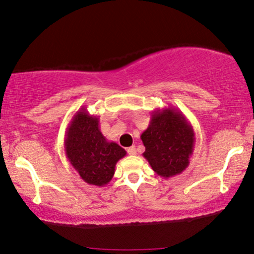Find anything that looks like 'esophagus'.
<instances>
[{"mask_svg":"<svg viewBox=\"0 0 254 254\" xmlns=\"http://www.w3.org/2000/svg\"><path fill=\"white\" fill-rule=\"evenodd\" d=\"M127 153H129L130 155H136V153H137L136 146H131V147L127 148Z\"/></svg>","mask_w":254,"mask_h":254,"instance_id":"1","label":"esophagus"}]
</instances>
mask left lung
Returning a JSON list of instances; mask_svg holds the SVG:
<instances>
[{
  "label": "left lung",
  "instance_id": "8db88e82",
  "mask_svg": "<svg viewBox=\"0 0 254 254\" xmlns=\"http://www.w3.org/2000/svg\"><path fill=\"white\" fill-rule=\"evenodd\" d=\"M140 139L145 146L143 157L159 177H175L188 167L194 151L195 133L179 109L167 107L154 110Z\"/></svg>",
  "mask_w": 254,
  "mask_h": 254
}]
</instances>
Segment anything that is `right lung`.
<instances>
[{"label":"right lung","mask_w":254,"mask_h":254,"mask_svg":"<svg viewBox=\"0 0 254 254\" xmlns=\"http://www.w3.org/2000/svg\"><path fill=\"white\" fill-rule=\"evenodd\" d=\"M65 153L69 164L88 185L103 187L115 174L117 161L127 151L109 141L100 130L99 116L81 107L74 114L65 134Z\"/></svg>","instance_id":"right-lung-1"}]
</instances>
